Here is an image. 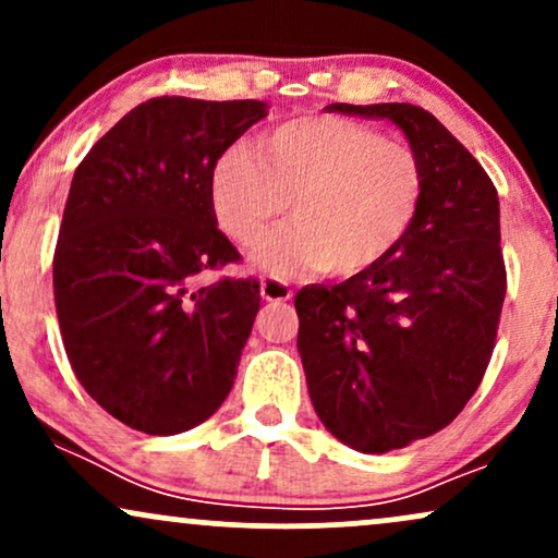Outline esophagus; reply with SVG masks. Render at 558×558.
<instances>
[{"label":"esophagus","mask_w":558,"mask_h":558,"mask_svg":"<svg viewBox=\"0 0 558 558\" xmlns=\"http://www.w3.org/2000/svg\"><path fill=\"white\" fill-rule=\"evenodd\" d=\"M291 296V286L283 283L280 278H272V275H265V278H262V299L265 301H288Z\"/></svg>","instance_id":"esophagus-1"}]
</instances>
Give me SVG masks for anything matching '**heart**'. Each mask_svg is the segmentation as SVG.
Masks as SVG:
<instances>
[{
	"label": "heart",
	"instance_id": "1",
	"mask_svg": "<svg viewBox=\"0 0 558 558\" xmlns=\"http://www.w3.org/2000/svg\"><path fill=\"white\" fill-rule=\"evenodd\" d=\"M425 185L412 146L319 114L272 128L257 149L230 146L209 172V209L230 241L252 246L288 204L293 226L262 241L254 259L278 275L317 267L351 278L407 239Z\"/></svg>",
	"mask_w": 558,
	"mask_h": 558
}]
</instances>
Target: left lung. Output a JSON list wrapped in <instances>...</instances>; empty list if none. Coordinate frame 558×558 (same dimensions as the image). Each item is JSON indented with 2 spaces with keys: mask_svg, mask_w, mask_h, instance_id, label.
<instances>
[{
  "mask_svg": "<svg viewBox=\"0 0 558 558\" xmlns=\"http://www.w3.org/2000/svg\"><path fill=\"white\" fill-rule=\"evenodd\" d=\"M386 118L427 170L412 230L386 259L293 299L299 354L323 425L362 453L444 430L493 356L506 296L496 185L430 112L414 105H330Z\"/></svg>",
  "mask_w": 558,
  "mask_h": 558,
  "instance_id": "obj_1",
  "label": "left lung"
}]
</instances>
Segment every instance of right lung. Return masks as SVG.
<instances>
[{
	"instance_id": "add662e5",
	"label": "right lung",
	"mask_w": 558,
	"mask_h": 558,
	"mask_svg": "<svg viewBox=\"0 0 558 558\" xmlns=\"http://www.w3.org/2000/svg\"><path fill=\"white\" fill-rule=\"evenodd\" d=\"M265 114L257 99L157 96L75 168L54 248L57 319L81 386L133 430H191L233 388L259 280L196 278L241 259L209 209V172Z\"/></svg>"
}]
</instances>
